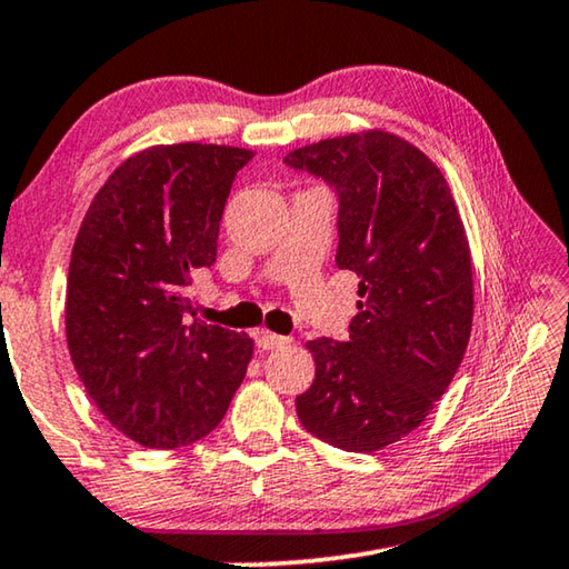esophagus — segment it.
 I'll return each instance as SVG.
<instances>
[{"label": "esophagus", "instance_id": "esophagus-1", "mask_svg": "<svg viewBox=\"0 0 569 569\" xmlns=\"http://www.w3.org/2000/svg\"><path fill=\"white\" fill-rule=\"evenodd\" d=\"M256 341H258V347H260V349H268V351H273V349H283V347L291 345V339H288V337H281V333L268 331V329H260V331H256Z\"/></svg>", "mask_w": 569, "mask_h": 569}]
</instances>
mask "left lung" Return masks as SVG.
<instances>
[{
	"instance_id": "8db88e82",
	"label": "left lung",
	"mask_w": 569,
	"mask_h": 569,
	"mask_svg": "<svg viewBox=\"0 0 569 569\" xmlns=\"http://www.w3.org/2000/svg\"><path fill=\"white\" fill-rule=\"evenodd\" d=\"M339 194L337 266L359 276L349 339L306 341L317 375L296 398L301 426L372 453L420 426L471 339L473 268L446 177L418 147L369 129L288 151Z\"/></svg>"
}]
</instances>
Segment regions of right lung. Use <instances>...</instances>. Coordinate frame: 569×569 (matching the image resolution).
<instances>
[{
    "label": "right lung",
    "instance_id": "right-lung-1",
    "mask_svg": "<svg viewBox=\"0 0 569 569\" xmlns=\"http://www.w3.org/2000/svg\"><path fill=\"white\" fill-rule=\"evenodd\" d=\"M256 151L159 143L129 157L90 202L68 268L66 339L88 398L143 448L218 428L252 339L192 321L189 286L218 260L232 179Z\"/></svg>",
    "mask_w": 569,
    "mask_h": 569
}]
</instances>
